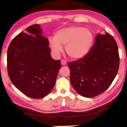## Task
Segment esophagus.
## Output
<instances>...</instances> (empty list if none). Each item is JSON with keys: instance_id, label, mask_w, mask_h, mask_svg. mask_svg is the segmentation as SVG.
I'll return each instance as SVG.
<instances>
[{"instance_id": "1", "label": "esophagus", "mask_w": 127, "mask_h": 127, "mask_svg": "<svg viewBox=\"0 0 127 127\" xmlns=\"http://www.w3.org/2000/svg\"><path fill=\"white\" fill-rule=\"evenodd\" d=\"M61 64H62V65H65L67 64V62L65 60H62L61 61Z\"/></svg>"}]
</instances>
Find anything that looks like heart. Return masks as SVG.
<instances>
[{"label":"heart","mask_w":127,"mask_h":127,"mask_svg":"<svg viewBox=\"0 0 127 127\" xmlns=\"http://www.w3.org/2000/svg\"><path fill=\"white\" fill-rule=\"evenodd\" d=\"M94 40V34L90 29L80 26H70L55 32L54 38L49 40V46L56 55L63 52L62 45L72 59L84 57L90 51Z\"/></svg>","instance_id":"heart-1"}]
</instances>
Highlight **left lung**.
I'll use <instances>...</instances> for the list:
<instances>
[{
  "label": "left lung",
  "instance_id": "left-lung-1",
  "mask_svg": "<svg viewBox=\"0 0 127 127\" xmlns=\"http://www.w3.org/2000/svg\"><path fill=\"white\" fill-rule=\"evenodd\" d=\"M95 40L84 57L68 65L72 87L79 95L89 98L100 95L110 87L119 65L118 48L113 36L98 33Z\"/></svg>",
  "mask_w": 127,
  "mask_h": 127
}]
</instances>
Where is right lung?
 Segmentation results:
<instances>
[{
    "mask_svg": "<svg viewBox=\"0 0 127 127\" xmlns=\"http://www.w3.org/2000/svg\"><path fill=\"white\" fill-rule=\"evenodd\" d=\"M14 37L7 52L8 75L14 86L26 95L41 98L54 87L61 68L51 56L49 41L40 25L34 24Z\"/></svg>",
    "mask_w": 127,
    "mask_h": 127,
    "instance_id": "1",
    "label": "right lung"
}]
</instances>
